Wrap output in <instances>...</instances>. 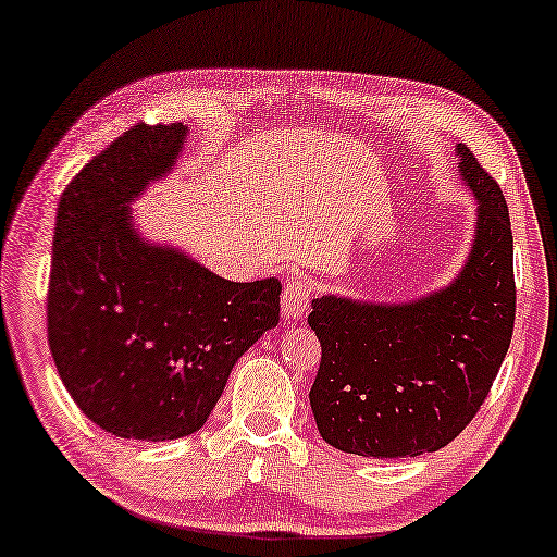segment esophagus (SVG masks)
I'll return each mask as SVG.
<instances>
[{"instance_id": "1", "label": "esophagus", "mask_w": 557, "mask_h": 557, "mask_svg": "<svg viewBox=\"0 0 557 557\" xmlns=\"http://www.w3.org/2000/svg\"><path fill=\"white\" fill-rule=\"evenodd\" d=\"M308 304H311V284L304 276H288L284 284V294H281V313H284V319H301Z\"/></svg>"}]
</instances>
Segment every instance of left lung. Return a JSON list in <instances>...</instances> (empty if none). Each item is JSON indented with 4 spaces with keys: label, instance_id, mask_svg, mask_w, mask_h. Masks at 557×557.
I'll return each instance as SVG.
<instances>
[{
    "label": "left lung",
    "instance_id": "8db88e82",
    "mask_svg": "<svg viewBox=\"0 0 557 557\" xmlns=\"http://www.w3.org/2000/svg\"><path fill=\"white\" fill-rule=\"evenodd\" d=\"M458 159L478 224L453 284L410 304L344 296L311 304L321 366L308 398L333 448L366 458L441 450L481 410L508 354L516 323L508 203L466 144Z\"/></svg>",
    "mask_w": 557,
    "mask_h": 557
}]
</instances>
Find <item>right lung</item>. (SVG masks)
<instances>
[{
    "label": "right lung",
    "mask_w": 557,
    "mask_h": 557,
    "mask_svg": "<svg viewBox=\"0 0 557 557\" xmlns=\"http://www.w3.org/2000/svg\"><path fill=\"white\" fill-rule=\"evenodd\" d=\"M186 132L132 126L72 178L57 209L51 358L82 413L119 438L199 431L231 368L278 323V278L226 281L132 226L129 203L169 174Z\"/></svg>",
    "instance_id": "add662e5"
}]
</instances>
